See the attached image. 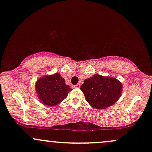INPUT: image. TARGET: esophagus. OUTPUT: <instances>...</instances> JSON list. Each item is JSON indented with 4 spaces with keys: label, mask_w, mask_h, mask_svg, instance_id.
Returning a JSON list of instances; mask_svg holds the SVG:
<instances>
[{
    "label": "esophagus",
    "mask_w": 152,
    "mask_h": 152,
    "mask_svg": "<svg viewBox=\"0 0 152 152\" xmlns=\"http://www.w3.org/2000/svg\"><path fill=\"white\" fill-rule=\"evenodd\" d=\"M75 88H80V84H77V85L75 86Z\"/></svg>",
    "instance_id": "esophagus-1"
}]
</instances>
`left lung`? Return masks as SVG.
I'll use <instances>...</instances> for the list:
<instances>
[{"mask_svg": "<svg viewBox=\"0 0 152 152\" xmlns=\"http://www.w3.org/2000/svg\"><path fill=\"white\" fill-rule=\"evenodd\" d=\"M122 84L117 79L96 74L86 79L80 89L92 107L103 110L115 103L122 93Z\"/></svg>", "mask_w": 152, "mask_h": 152, "instance_id": "obj_1", "label": "left lung"}]
</instances>
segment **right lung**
<instances>
[{
    "label": "right lung",
    "mask_w": 152,
    "mask_h": 152,
    "mask_svg": "<svg viewBox=\"0 0 152 152\" xmlns=\"http://www.w3.org/2000/svg\"><path fill=\"white\" fill-rule=\"evenodd\" d=\"M35 87L40 102L50 107L58 105L72 90L58 72L39 78L35 82Z\"/></svg>",
    "instance_id": "1"
}]
</instances>
